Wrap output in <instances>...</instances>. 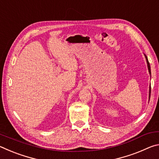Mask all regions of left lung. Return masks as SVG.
I'll return each instance as SVG.
<instances>
[{"label":"left lung","mask_w":159,"mask_h":159,"mask_svg":"<svg viewBox=\"0 0 159 159\" xmlns=\"http://www.w3.org/2000/svg\"><path fill=\"white\" fill-rule=\"evenodd\" d=\"M144 56H145V58H146V60H147V67H148V69H149V74H150V75H151V68H150V64H149V61H148V59H147V55H144ZM150 94H151V86H149V99H150Z\"/></svg>","instance_id":"obj_1"}]
</instances>
